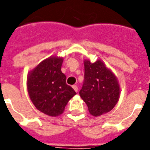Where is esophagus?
I'll return each mask as SVG.
<instances>
[{"instance_id": "esophagus-1", "label": "esophagus", "mask_w": 150, "mask_h": 150, "mask_svg": "<svg viewBox=\"0 0 150 150\" xmlns=\"http://www.w3.org/2000/svg\"><path fill=\"white\" fill-rule=\"evenodd\" d=\"M72 88L74 89V90H75L76 93H78V90H79V88H78V86H76V85H74L72 86Z\"/></svg>"}]
</instances>
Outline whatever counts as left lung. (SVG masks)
<instances>
[{
    "instance_id": "1",
    "label": "left lung",
    "mask_w": 150,
    "mask_h": 150,
    "mask_svg": "<svg viewBox=\"0 0 150 150\" xmlns=\"http://www.w3.org/2000/svg\"><path fill=\"white\" fill-rule=\"evenodd\" d=\"M84 82L79 95L91 115L98 117L110 111L119 100L120 86L114 74L100 60H85Z\"/></svg>"
}]
</instances>
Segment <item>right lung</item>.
Segmentation results:
<instances>
[{
	"label": "right lung",
	"instance_id": "obj_1",
	"mask_svg": "<svg viewBox=\"0 0 150 150\" xmlns=\"http://www.w3.org/2000/svg\"><path fill=\"white\" fill-rule=\"evenodd\" d=\"M63 58L52 56L43 60L27 76V89L36 108L43 114L57 117L64 110L76 93L66 84L61 68Z\"/></svg>",
	"mask_w": 150,
	"mask_h": 150
}]
</instances>
